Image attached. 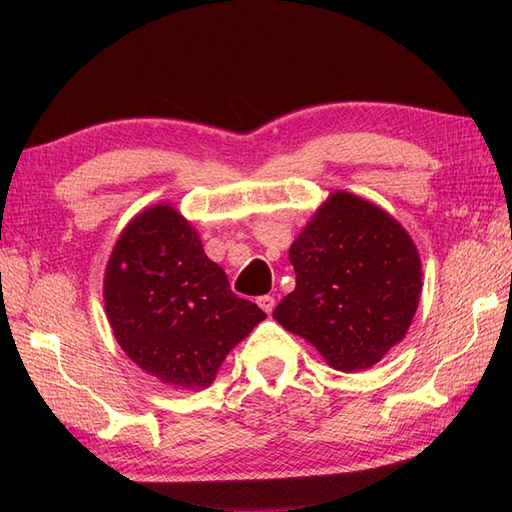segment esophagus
Segmentation results:
<instances>
[{"instance_id":"esophagus-1","label":"esophagus","mask_w":512,"mask_h":512,"mask_svg":"<svg viewBox=\"0 0 512 512\" xmlns=\"http://www.w3.org/2000/svg\"><path fill=\"white\" fill-rule=\"evenodd\" d=\"M257 306L262 308L266 314H270V312L275 310V299L270 297V295H264V297H259V299H257Z\"/></svg>"}]
</instances>
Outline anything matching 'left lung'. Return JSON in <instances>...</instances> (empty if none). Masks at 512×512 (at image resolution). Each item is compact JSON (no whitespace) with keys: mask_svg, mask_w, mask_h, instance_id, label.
Returning a JSON list of instances; mask_svg holds the SVG:
<instances>
[{"mask_svg":"<svg viewBox=\"0 0 512 512\" xmlns=\"http://www.w3.org/2000/svg\"><path fill=\"white\" fill-rule=\"evenodd\" d=\"M297 288L275 321L339 372L376 365L409 330L422 262L409 233L380 206L334 191L290 246Z\"/></svg>","mask_w":512,"mask_h":512,"instance_id":"8db88e82","label":"left lung"}]
</instances>
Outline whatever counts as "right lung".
<instances>
[{"mask_svg": "<svg viewBox=\"0 0 512 512\" xmlns=\"http://www.w3.org/2000/svg\"><path fill=\"white\" fill-rule=\"evenodd\" d=\"M103 299L123 352L176 389L209 387L226 354L266 319L235 295L198 231L167 202L138 213L118 235Z\"/></svg>", "mask_w": 512, "mask_h": 512, "instance_id": "add662e5", "label": "right lung"}]
</instances>
